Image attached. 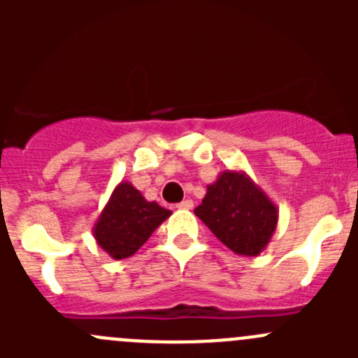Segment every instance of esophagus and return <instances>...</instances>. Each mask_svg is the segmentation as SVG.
I'll return each instance as SVG.
<instances>
[{
	"instance_id": "34e87169",
	"label": "esophagus",
	"mask_w": 358,
	"mask_h": 358,
	"mask_svg": "<svg viewBox=\"0 0 358 358\" xmlns=\"http://www.w3.org/2000/svg\"><path fill=\"white\" fill-rule=\"evenodd\" d=\"M176 208H178V209H192L194 208V202L190 201V199H185V201L180 202V204L176 206Z\"/></svg>"
}]
</instances>
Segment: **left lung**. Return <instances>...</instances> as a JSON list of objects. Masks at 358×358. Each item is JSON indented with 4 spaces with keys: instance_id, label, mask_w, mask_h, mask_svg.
<instances>
[{
    "instance_id": "1",
    "label": "left lung",
    "mask_w": 358,
    "mask_h": 358,
    "mask_svg": "<svg viewBox=\"0 0 358 358\" xmlns=\"http://www.w3.org/2000/svg\"><path fill=\"white\" fill-rule=\"evenodd\" d=\"M194 213L239 256H258L265 251L279 222L275 202L239 169L220 173Z\"/></svg>"
}]
</instances>
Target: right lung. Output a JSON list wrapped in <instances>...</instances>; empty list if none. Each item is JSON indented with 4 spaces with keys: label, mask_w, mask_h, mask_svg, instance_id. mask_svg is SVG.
<instances>
[{
    "label": "right lung",
    "mask_w": 358,
    "mask_h": 358,
    "mask_svg": "<svg viewBox=\"0 0 358 358\" xmlns=\"http://www.w3.org/2000/svg\"><path fill=\"white\" fill-rule=\"evenodd\" d=\"M169 216V209L147 201L129 182H121L96 218L93 237L110 258L124 259L135 255Z\"/></svg>",
    "instance_id": "obj_1"
}]
</instances>
